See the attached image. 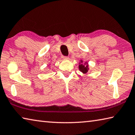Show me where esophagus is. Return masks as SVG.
I'll list each match as a JSON object with an SVG mask.
<instances>
[{
    "label": "esophagus",
    "mask_w": 135,
    "mask_h": 135,
    "mask_svg": "<svg viewBox=\"0 0 135 135\" xmlns=\"http://www.w3.org/2000/svg\"><path fill=\"white\" fill-rule=\"evenodd\" d=\"M68 57H67V56H62V59L64 60H68Z\"/></svg>",
    "instance_id": "obj_1"
}]
</instances>
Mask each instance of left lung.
<instances>
[{"label":"left lung","mask_w":135,"mask_h":135,"mask_svg":"<svg viewBox=\"0 0 135 135\" xmlns=\"http://www.w3.org/2000/svg\"><path fill=\"white\" fill-rule=\"evenodd\" d=\"M83 61L82 60H80L78 68H79V70L80 71H81L83 74H86L88 71L89 70V65H88V63L87 62H85L84 64H83Z\"/></svg>","instance_id":"left-lung-1"}]
</instances>
